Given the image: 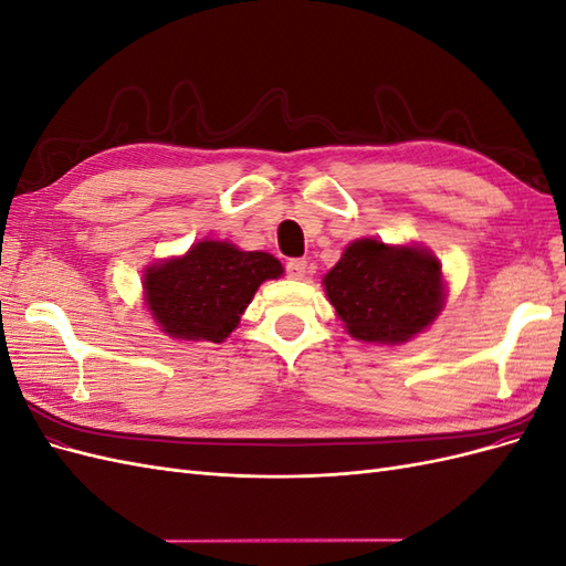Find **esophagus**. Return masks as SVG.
Listing matches in <instances>:
<instances>
[{
    "label": "esophagus",
    "instance_id": "obj_1",
    "mask_svg": "<svg viewBox=\"0 0 566 566\" xmlns=\"http://www.w3.org/2000/svg\"><path fill=\"white\" fill-rule=\"evenodd\" d=\"M285 271H287L290 279L302 281V279H306V273H310V266H306L304 260H290V262L285 264Z\"/></svg>",
    "mask_w": 566,
    "mask_h": 566
}]
</instances>
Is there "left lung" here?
<instances>
[{
	"label": "left lung",
	"mask_w": 566,
	"mask_h": 566,
	"mask_svg": "<svg viewBox=\"0 0 566 566\" xmlns=\"http://www.w3.org/2000/svg\"><path fill=\"white\" fill-rule=\"evenodd\" d=\"M325 295L354 339L401 345L443 310L441 264L420 245L358 238L323 276Z\"/></svg>",
	"instance_id": "left-lung-1"
}]
</instances>
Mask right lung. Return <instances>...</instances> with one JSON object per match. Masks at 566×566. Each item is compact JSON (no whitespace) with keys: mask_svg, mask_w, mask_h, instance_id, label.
<instances>
[{"mask_svg":"<svg viewBox=\"0 0 566 566\" xmlns=\"http://www.w3.org/2000/svg\"><path fill=\"white\" fill-rule=\"evenodd\" d=\"M283 276L269 252H245L229 241L196 243L144 271V297L160 331L177 339L224 342L241 323L256 287Z\"/></svg>","mask_w":566,"mask_h":566,"instance_id":"1","label":"right lung"}]
</instances>
